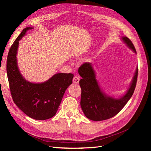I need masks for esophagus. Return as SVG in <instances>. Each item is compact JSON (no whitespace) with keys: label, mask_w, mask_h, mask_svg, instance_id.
Here are the masks:
<instances>
[{"label":"esophagus","mask_w":151,"mask_h":151,"mask_svg":"<svg viewBox=\"0 0 151 151\" xmlns=\"http://www.w3.org/2000/svg\"><path fill=\"white\" fill-rule=\"evenodd\" d=\"M80 80V77H79L78 76H75L73 79V83H75V84H78V83H79Z\"/></svg>","instance_id":"obj_1"}]
</instances>
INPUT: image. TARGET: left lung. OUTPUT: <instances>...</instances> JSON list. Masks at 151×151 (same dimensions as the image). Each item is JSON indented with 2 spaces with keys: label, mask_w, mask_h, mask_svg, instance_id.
<instances>
[{
  "label": "left lung",
  "mask_w": 151,
  "mask_h": 151,
  "mask_svg": "<svg viewBox=\"0 0 151 151\" xmlns=\"http://www.w3.org/2000/svg\"><path fill=\"white\" fill-rule=\"evenodd\" d=\"M122 41L130 50L137 54L134 45L127 37L121 38ZM138 68H137L129 88L123 96L114 98L103 92L96 79V75L91 63L86 62L78 69V73L82 78L80 81L81 88V107L89 119L100 121L108 119L119 113L130 99L135 89Z\"/></svg>",
  "instance_id": "1"
}]
</instances>
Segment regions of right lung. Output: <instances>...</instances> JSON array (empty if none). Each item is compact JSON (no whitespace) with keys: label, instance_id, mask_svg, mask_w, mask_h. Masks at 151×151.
<instances>
[{"label":"right lung","instance_id":"add662e5","mask_svg":"<svg viewBox=\"0 0 151 151\" xmlns=\"http://www.w3.org/2000/svg\"><path fill=\"white\" fill-rule=\"evenodd\" d=\"M32 27L24 29L15 40L9 52L6 73L13 100L29 117L36 120L52 117L60 104L66 89L72 84V73H59L41 83L27 81L21 74L17 63L19 41Z\"/></svg>","mask_w":151,"mask_h":151}]
</instances>
